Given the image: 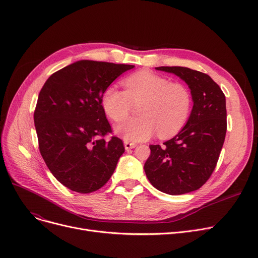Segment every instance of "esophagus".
<instances>
[{"label": "esophagus", "instance_id": "1", "mask_svg": "<svg viewBox=\"0 0 258 258\" xmlns=\"http://www.w3.org/2000/svg\"><path fill=\"white\" fill-rule=\"evenodd\" d=\"M124 146H125V150H126V151H130V150H132V148L136 147V146H137V144H136V143H134V142L125 141V142H124Z\"/></svg>", "mask_w": 258, "mask_h": 258}]
</instances>
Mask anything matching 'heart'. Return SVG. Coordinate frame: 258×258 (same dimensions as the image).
Wrapping results in <instances>:
<instances>
[{"instance_id": "b5f03b06", "label": "heart", "mask_w": 258, "mask_h": 258, "mask_svg": "<svg viewBox=\"0 0 258 258\" xmlns=\"http://www.w3.org/2000/svg\"><path fill=\"white\" fill-rule=\"evenodd\" d=\"M124 91L110 85L101 95L105 114L115 122L130 116L132 103L141 101L137 107L139 117L125 121L116 127L120 137L126 141H143L158 132L167 138L179 133L187 123L192 108V96L181 83L153 72L141 71L123 79Z\"/></svg>"}]
</instances>
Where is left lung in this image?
<instances>
[{
    "label": "left lung",
    "mask_w": 258,
    "mask_h": 258,
    "mask_svg": "<svg viewBox=\"0 0 258 258\" xmlns=\"http://www.w3.org/2000/svg\"><path fill=\"white\" fill-rule=\"evenodd\" d=\"M156 69L185 81L191 91L194 107L177 136L163 145H150L144 170L158 190L184 195L204 185L218 164L227 131L225 94L209 75L200 71L185 67Z\"/></svg>",
    "instance_id": "obj_1"
}]
</instances>
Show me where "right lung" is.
<instances>
[{"label": "right lung", "mask_w": 258, "mask_h": 258, "mask_svg": "<svg viewBox=\"0 0 258 258\" xmlns=\"http://www.w3.org/2000/svg\"><path fill=\"white\" fill-rule=\"evenodd\" d=\"M135 66L79 60L53 73L38 94L34 124L45 163L63 186L79 194L98 190L124 153L101 105L106 87Z\"/></svg>", "instance_id": "1"}]
</instances>
